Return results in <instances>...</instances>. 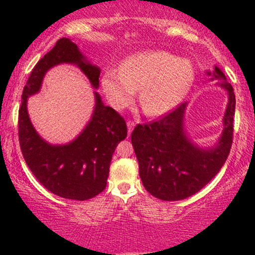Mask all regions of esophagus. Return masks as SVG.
<instances>
[{
    "mask_svg": "<svg viewBox=\"0 0 255 255\" xmlns=\"http://www.w3.org/2000/svg\"><path fill=\"white\" fill-rule=\"evenodd\" d=\"M134 122L133 121H128L127 122V127H128V135H130V133H131V130H133V128H134Z\"/></svg>",
    "mask_w": 255,
    "mask_h": 255,
    "instance_id": "esophagus-1",
    "label": "esophagus"
}]
</instances>
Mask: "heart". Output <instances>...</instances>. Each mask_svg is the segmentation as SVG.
Masks as SVG:
<instances>
[{
	"label": "heart",
	"instance_id": "1",
	"mask_svg": "<svg viewBox=\"0 0 255 255\" xmlns=\"http://www.w3.org/2000/svg\"><path fill=\"white\" fill-rule=\"evenodd\" d=\"M195 79L192 62L166 51L134 54L120 71L108 69L102 77L108 101L115 109L131 103L140 90L139 103L148 116H160L174 109L191 90Z\"/></svg>",
	"mask_w": 255,
	"mask_h": 255
}]
</instances>
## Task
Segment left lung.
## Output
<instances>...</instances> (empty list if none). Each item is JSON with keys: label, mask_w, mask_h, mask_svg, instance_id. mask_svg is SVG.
Here are the masks:
<instances>
[{"label": "left lung", "mask_w": 255, "mask_h": 255, "mask_svg": "<svg viewBox=\"0 0 255 255\" xmlns=\"http://www.w3.org/2000/svg\"><path fill=\"white\" fill-rule=\"evenodd\" d=\"M206 74L211 81L218 80V86L228 93L223 130L215 144L203 147L189 136L184 126L187 102L156 122L137 125L131 133L142 184L160 200H182L195 194L218 174L229 156L235 93L217 66L212 72L206 71Z\"/></svg>", "instance_id": "8db88e82"}]
</instances>
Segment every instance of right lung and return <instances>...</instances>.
Returning <instances> with one entry per match:
<instances>
[{
    "label": "right lung",
    "instance_id": "1",
    "mask_svg": "<svg viewBox=\"0 0 255 255\" xmlns=\"http://www.w3.org/2000/svg\"><path fill=\"white\" fill-rule=\"evenodd\" d=\"M74 64L95 90L99 87L101 68L87 60L69 38H61L38 61L21 96L19 109V141L26 164L52 194L72 200H87L103 192L109 176L113 153L127 136L125 120L104 105L95 91V108L84 129L67 144H50L38 134L27 111V99L42 89L44 77L58 64Z\"/></svg>",
    "mask_w": 255,
    "mask_h": 255
}]
</instances>
